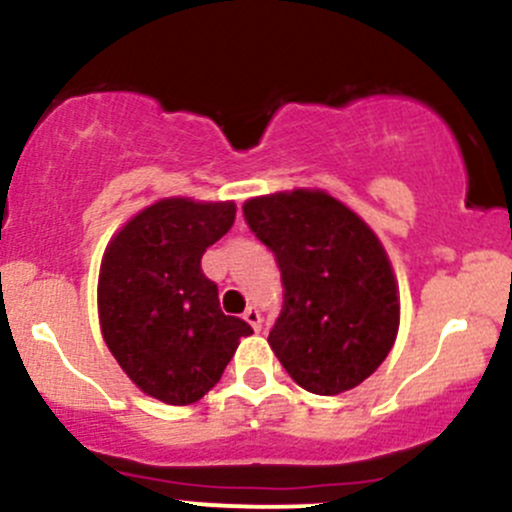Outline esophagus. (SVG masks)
I'll list each match as a JSON object with an SVG mask.
<instances>
[{
	"mask_svg": "<svg viewBox=\"0 0 512 512\" xmlns=\"http://www.w3.org/2000/svg\"><path fill=\"white\" fill-rule=\"evenodd\" d=\"M242 319H245L247 324L255 328V331H260V328H262V316H260V311L255 309V306H250V309H247L245 314H242Z\"/></svg>",
	"mask_w": 512,
	"mask_h": 512,
	"instance_id": "1",
	"label": "esophagus"
}]
</instances>
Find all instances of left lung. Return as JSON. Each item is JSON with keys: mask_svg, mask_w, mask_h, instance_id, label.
I'll return each mask as SVG.
<instances>
[{"mask_svg": "<svg viewBox=\"0 0 512 512\" xmlns=\"http://www.w3.org/2000/svg\"><path fill=\"white\" fill-rule=\"evenodd\" d=\"M247 225L277 257L284 306L270 348L314 395H341L378 370L400 328V289L383 242L321 188L257 196Z\"/></svg>", "mask_w": 512, "mask_h": 512, "instance_id": "1", "label": "left lung"}]
</instances>
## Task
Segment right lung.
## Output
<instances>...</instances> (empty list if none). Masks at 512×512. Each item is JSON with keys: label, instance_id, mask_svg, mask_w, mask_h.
Listing matches in <instances>:
<instances>
[{"label": "right lung", "instance_id": "1", "mask_svg": "<svg viewBox=\"0 0 512 512\" xmlns=\"http://www.w3.org/2000/svg\"><path fill=\"white\" fill-rule=\"evenodd\" d=\"M233 223V201L161 198L129 218L102 255V338L127 378L166 405L201 400L252 333L220 311L218 287L201 270L206 247Z\"/></svg>", "mask_w": 512, "mask_h": 512}]
</instances>
